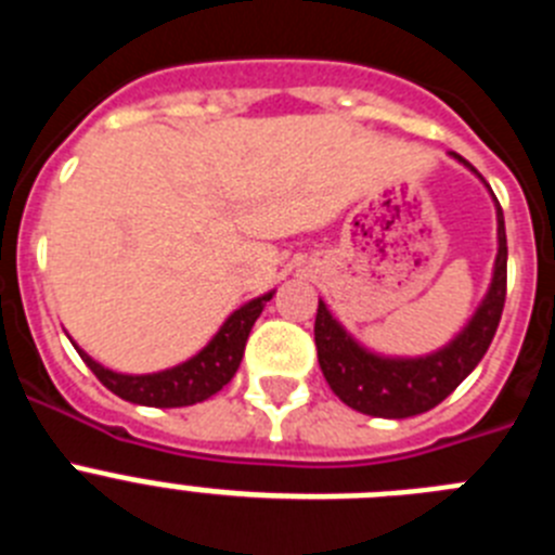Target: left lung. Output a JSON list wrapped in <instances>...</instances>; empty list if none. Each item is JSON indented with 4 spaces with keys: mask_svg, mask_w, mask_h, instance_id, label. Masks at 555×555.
Here are the masks:
<instances>
[{
    "mask_svg": "<svg viewBox=\"0 0 555 555\" xmlns=\"http://www.w3.org/2000/svg\"><path fill=\"white\" fill-rule=\"evenodd\" d=\"M455 158L469 166L461 155ZM506 224H503V210L498 203V258H494V278L489 294L483 297L469 325L448 347L425 358H384L366 352L333 320L325 302H320L317 322H313V338H317L322 375L333 395L361 414L386 416V420L425 414L442 403L444 397L453 395L455 386L478 366V361L487 356L489 345H492L503 302H506Z\"/></svg>",
    "mask_w": 555,
    "mask_h": 555,
    "instance_id": "left-lung-1",
    "label": "left lung"
}]
</instances>
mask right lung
<instances>
[{
  "label": "right lung",
  "mask_w": 555,
  "mask_h": 555,
  "mask_svg": "<svg viewBox=\"0 0 555 555\" xmlns=\"http://www.w3.org/2000/svg\"><path fill=\"white\" fill-rule=\"evenodd\" d=\"M272 300V292L249 300L238 311L228 317L219 333L208 341V347L189 358L185 364L171 366L164 372H152V375H121V372H111L102 364H96L94 358L80 352V358L88 364V370L94 372L102 380V386L113 391L116 397L127 400V403L152 405V409H180V405H194L208 400L210 395H217L224 384H230L242 364L244 345L253 331L255 320L261 317L263 306Z\"/></svg>",
  "instance_id": "add662e5"
}]
</instances>
